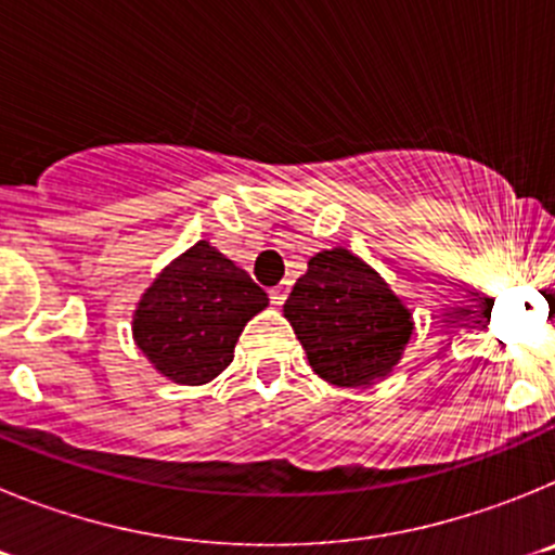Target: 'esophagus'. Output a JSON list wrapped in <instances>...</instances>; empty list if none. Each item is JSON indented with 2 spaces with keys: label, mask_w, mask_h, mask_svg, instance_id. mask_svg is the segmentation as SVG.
<instances>
[{
  "label": "esophagus",
  "mask_w": 555,
  "mask_h": 555,
  "mask_svg": "<svg viewBox=\"0 0 555 555\" xmlns=\"http://www.w3.org/2000/svg\"><path fill=\"white\" fill-rule=\"evenodd\" d=\"M288 297V283H278V286L269 288V300L274 302V306H283Z\"/></svg>",
  "instance_id": "esophagus-1"
}]
</instances>
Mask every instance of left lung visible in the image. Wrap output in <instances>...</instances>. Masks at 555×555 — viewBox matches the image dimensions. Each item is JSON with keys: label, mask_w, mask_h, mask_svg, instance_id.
<instances>
[{"label": "left lung", "mask_w": 555, "mask_h": 555, "mask_svg": "<svg viewBox=\"0 0 555 555\" xmlns=\"http://www.w3.org/2000/svg\"><path fill=\"white\" fill-rule=\"evenodd\" d=\"M283 313L311 370L336 386H370L386 377L411 336L403 302L375 269L341 247L313 255Z\"/></svg>", "instance_id": "left-lung-1"}]
</instances>
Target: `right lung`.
Wrapping results in <instances>:
<instances>
[{
	"label": "right lung",
	"instance_id": "1",
	"mask_svg": "<svg viewBox=\"0 0 555 555\" xmlns=\"http://www.w3.org/2000/svg\"><path fill=\"white\" fill-rule=\"evenodd\" d=\"M267 302V292L244 269L199 242L146 288L132 336L160 375L199 386L233 361L244 325Z\"/></svg>",
	"mask_w": 555,
	"mask_h": 555
}]
</instances>
